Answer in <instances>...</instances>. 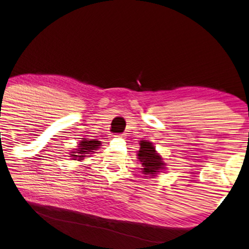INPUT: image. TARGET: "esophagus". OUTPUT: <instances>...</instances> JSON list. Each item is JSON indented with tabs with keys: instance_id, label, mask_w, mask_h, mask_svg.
<instances>
[{
	"instance_id": "1",
	"label": "esophagus",
	"mask_w": 249,
	"mask_h": 249,
	"mask_svg": "<svg viewBox=\"0 0 249 249\" xmlns=\"http://www.w3.org/2000/svg\"><path fill=\"white\" fill-rule=\"evenodd\" d=\"M119 136H120V135H119ZM121 137H122V135H121Z\"/></svg>"
}]
</instances>
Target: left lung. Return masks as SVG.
Instances as JSON below:
<instances>
[{"label":"left lung","mask_w":249,"mask_h":249,"mask_svg":"<svg viewBox=\"0 0 249 249\" xmlns=\"http://www.w3.org/2000/svg\"><path fill=\"white\" fill-rule=\"evenodd\" d=\"M140 151L139 159L142 162V172L145 176H156L158 172H160L165 166V162L162 161L160 156L156 151V148L152 145V143L148 141H140Z\"/></svg>","instance_id":"8db88e82"}]
</instances>
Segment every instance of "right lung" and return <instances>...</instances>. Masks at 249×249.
Segmentation results:
<instances>
[{
  "instance_id": "right-lung-1",
  "label": "right lung",
  "mask_w": 249,
  "mask_h": 249,
  "mask_svg": "<svg viewBox=\"0 0 249 249\" xmlns=\"http://www.w3.org/2000/svg\"><path fill=\"white\" fill-rule=\"evenodd\" d=\"M99 146V141H88L87 139H82V141L78 144V148L71 152V157L73 160H76V159L82 160V159H84L85 156L94 152Z\"/></svg>"
}]
</instances>
